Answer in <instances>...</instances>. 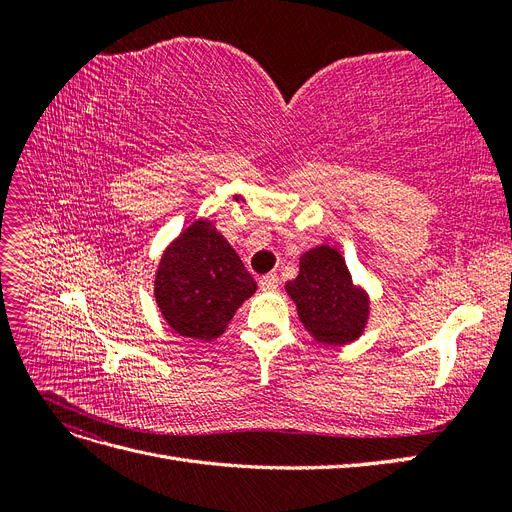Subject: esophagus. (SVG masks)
<instances>
[{
    "label": "esophagus",
    "instance_id": "esophagus-1",
    "mask_svg": "<svg viewBox=\"0 0 512 512\" xmlns=\"http://www.w3.org/2000/svg\"><path fill=\"white\" fill-rule=\"evenodd\" d=\"M258 286H260V290H267V292H271V290H275L277 286H280V277H277L275 273L262 275L260 280H258Z\"/></svg>",
    "mask_w": 512,
    "mask_h": 512
}]
</instances>
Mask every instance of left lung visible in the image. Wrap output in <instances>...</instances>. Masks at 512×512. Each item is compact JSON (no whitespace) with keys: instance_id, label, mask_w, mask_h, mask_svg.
<instances>
[{"instance_id":"left-lung-1","label":"left lung","mask_w":512,"mask_h":512,"mask_svg":"<svg viewBox=\"0 0 512 512\" xmlns=\"http://www.w3.org/2000/svg\"><path fill=\"white\" fill-rule=\"evenodd\" d=\"M284 288L316 344L344 346L363 335L371 312L369 292L352 280L337 247L322 243L303 252L299 275Z\"/></svg>"}]
</instances>
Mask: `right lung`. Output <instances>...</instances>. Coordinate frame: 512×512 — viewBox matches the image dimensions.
<instances>
[{"instance_id": "1", "label": "right lung", "mask_w": 512, "mask_h": 512, "mask_svg": "<svg viewBox=\"0 0 512 512\" xmlns=\"http://www.w3.org/2000/svg\"><path fill=\"white\" fill-rule=\"evenodd\" d=\"M256 288L235 247L207 218L168 243L153 277V297L168 327L198 342L220 337Z\"/></svg>"}]
</instances>
